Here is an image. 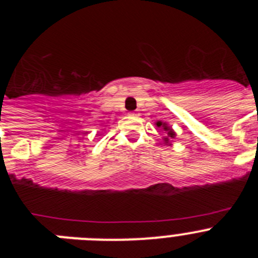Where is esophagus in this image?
Returning a JSON list of instances; mask_svg holds the SVG:
<instances>
[{"mask_svg":"<svg viewBox=\"0 0 258 258\" xmlns=\"http://www.w3.org/2000/svg\"><path fill=\"white\" fill-rule=\"evenodd\" d=\"M129 116H138V112L133 111V112H129Z\"/></svg>","mask_w":258,"mask_h":258,"instance_id":"1","label":"esophagus"}]
</instances>
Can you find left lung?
<instances>
[{
    "mask_svg": "<svg viewBox=\"0 0 258 258\" xmlns=\"http://www.w3.org/2000/svg\"><path fill=\"white\" fill-rule=\"evenodd\" d=\"M156 125H157V126H159V127L163 126V127H164V131L168 132V138H164V141H165L166 143H168V141H169V138H174V137H175V133H174V132H173V129H172V127L168 126V124H166V122L157 121Z\"/></svg>",
    "mask_w": 258,
    "mask_h": 258,
    "instance_id": "8db88e82",
    "label": "left lung"
}]
</instances>
